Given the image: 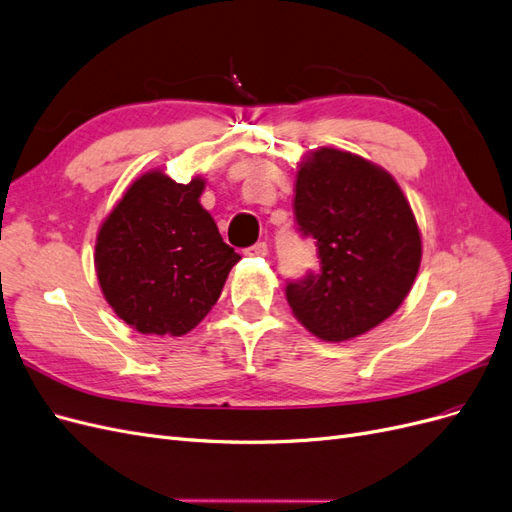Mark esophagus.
<instances>
[{"label": "esophagus", "mask_w": 512, "mask_h": 512, "mask_svg": "<svg viewBox=\"0 0 512 512\" xmlns=\"http://www.w3.org/2000/svg\"><path fill=\"white\" fill-rule=\"evenodd\" d=\"M245 254H247V256H267V254H269V247H267L265 241H258L256 245L247 247Z\"/></svg>", "instance_id": "34e87169"}]
</instances>
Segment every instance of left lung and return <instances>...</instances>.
Segmentation results:
<instances>
[{
  "mask_svg": "<svg viewBox=\"0 0 512 512\" xmlns=\"http://www.w3.org/2000/svg\"><path fill=\"white\" fill-rule=\"evenodd\" d=\"M292 209L318 262L286 286L292 316L324 342H348L391 318L423 258L421 230L393 175L344 149L305 151Z\"/></svg>",
  "mask_w": 512,
  "mask_h": 512,
  "instance_id": "8db88e82",
  "label": "left lung"
}]
</instances>
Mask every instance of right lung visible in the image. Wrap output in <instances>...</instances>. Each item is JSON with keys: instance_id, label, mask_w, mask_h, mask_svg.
<instances>
[{"instance_id": "1", "label": "right lung", "mask_w": 512, "mask_h": 512, "mask_svg": "<svg viewBox=\"0 0 512 512\" xmlns=\"http://www.w3.org/2000/svg\"><path fill=\"white\" fill-rule=\"evenodd\" d=\"M207 179L136 177L98 228L94 267L117 318L145 335L181 337L218 303L241 256L200 205Z\"/></svg>"}]
</instances>
